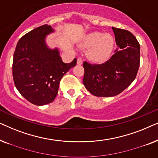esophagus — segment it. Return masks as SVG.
I'll return each instance as SVG.
<instances>
[{
  "label": "esophagus",
  "instance_id": "obj_1",
  "mask_svg": "<svg viewBox=\"0 0 158 158\" xmlns=\"http://www.w3.org/2000/svg\"><path fill=\"white\" fill-rule=\"evenodd\" d=\"M77 64H83V60H82L81 58H77Z\"/></svg>",
  "mask_w": 158,
  "mask_h": 158
}]
</instances>
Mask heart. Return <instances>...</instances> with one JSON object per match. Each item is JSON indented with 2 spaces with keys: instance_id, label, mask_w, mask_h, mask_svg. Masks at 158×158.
Masks as SVG:
<instances>
[{
  "instance_id": "heart-1",
  "label": "heart",
  "mask_w": 158,
  "mask_h": 158,
  "mask_svg": "<svg viewBox=\"0 0 158 158\" xmlns=\"http://www.w3.org/2000/svg\"><path fill=\"white\" fill-rule=\"evenodd\" d=\"M82 46L90 48L88 55L92 61L103 62L108 60L114 47V39L109 34L95 31L84 38Z\"/></svg>"
}]
</instances>
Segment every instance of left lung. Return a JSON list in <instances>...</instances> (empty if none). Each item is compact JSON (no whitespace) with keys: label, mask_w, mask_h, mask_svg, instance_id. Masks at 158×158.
<instances>
[{"label":"left lung","mask_w":158,"mask_h":158,"mask_svg":"<svg viewBox=\"0 0 158 158\" xmlns=\"http://www.w3.org/2000/svg\"><path fill=\"white\" fill-rule=\"evenodd\" d=\"M117 46L115 54L103 64L85 61L83 84L90 94L98 97L119 94L134 81L140 62V46L130 31L112 27Z\"/></svg>","instance_id":"1"}]
</instances>
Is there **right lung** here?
Wrapping results in <instances>:
<instances>
[{
    "label": "right lung",
    "mask_w": 158,
    "mask_h": 158,
    "mask_svg": "<svg viewBox=\"0 0 158 158\" xmlns=\"http://www.w3.org/2000/svg\"><path fill=\"white\" fill-rule=\"evenodd\" d=\"M52 31L49 25L36 28L19 40L14 52V85L23 98L36 106L55 100L60 80L77 63L76 58L64 63L58 49L47 48L45 36Z\"/></svg>",
    "instance_id": "right-lung-1"
}]
</instances>
